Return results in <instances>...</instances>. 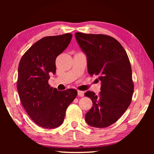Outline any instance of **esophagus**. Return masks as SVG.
<instances>
[{
    "label": "esophagus",
    "mask_w": 154,
    "mask_h": 154,
    "mask_svg": "<svg viewBox=\"0 0 154 154\" xmlns=\"http://www.w3.org/2000/svg\"><path fill=\"white\" fill-rule=\"evenodd\" d=\"M78 95L79 97H83L84 96V92L83 91H78Z\"/></svg>",
    "instance_id": "1"
}]
</instances>
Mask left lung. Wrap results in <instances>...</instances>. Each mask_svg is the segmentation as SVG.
<instances>
[{
    "label": "left lung",
    "instance_id": "8db88e82",
    "mask_svg": "<svg viewBox=\"0 0 154 154\" xmlns=\"http://www.w3.org/2000/svg\"><path fill=\"white\" fill-rule=\"evenodd\" d=\"M77 43L87 55L88 73L97 75L100 92L87 91L93 101L85 114L89 126L106 128L119 120L131 103L134 93L132 68L124 48L114 38L104 34L76 32Z\"/></svg>",
    "mask_w": 154,
    "mask_h": 154
}]
</instances>
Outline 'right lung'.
Returning <instances> with one entry per match:
<instances>
[{"label":"right lung","mask_w":154,"mask_h":154,"mask_svg":"<svg viewBox=\"0 0 154 154\" xmlns=\"http://www.w3.org/2000/svg\"><path fill=\"white\" fill-rule=\"evenodd\" d=\"M72 34L46 36L23 55L18 65L17 89L23 107L34 122L44 128L63 123L68 106L77 95L75 89L59 91L48 84L56 71L55 60L69 44Z\"/></svg>","instance_id":"1"}]
</instances>
